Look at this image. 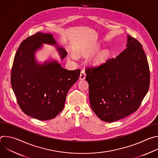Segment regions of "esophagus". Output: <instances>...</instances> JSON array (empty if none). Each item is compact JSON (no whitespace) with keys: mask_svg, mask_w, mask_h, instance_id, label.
I'll use <instances>...</instances> for the list:
<instances>
[{"mask_svg":"<svg viewBox=\"0 0 158 158\" xmlns=\"http://www.w3.org/2000/svg\"><path fill=\"white\" fill-rule=\"evenodd\" d=\"M85 76H86V74H85V73L84 72V71H81V74H80V77H79L80 79H81V80H84V79H85Z\"/></svg>","mask_w":158,"mask_h":158,"instance_id":"esophagus-1","label":"esophagus"}]
</instances>
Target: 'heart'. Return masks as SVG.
I'll list each match as a JSON object with an SVG mask.
<instances>
[{"label": "heart", "instance_id": "heart-1", "mask_svg": "<svg viewBox=\"0 0 158 158\" xmlns=\"http://www.w3.org/2000/svg\"><path fill=\"white\" fill-rule=\"evenodd\" d=\"M98 49H99V47L97 46H95V47H92V48L85 49H84V50H83L82 51V53L84 55H89V54H93V53L95 52ZM107 56V52L106 51H101L97 55V56L93 60V64L94 65L99 64L100 63H101L104 60H105V59H106ZM72 57L74 58V56H73Z\"/></svg>", "mask_w": 158, "mask_h": 158}]
</instances>
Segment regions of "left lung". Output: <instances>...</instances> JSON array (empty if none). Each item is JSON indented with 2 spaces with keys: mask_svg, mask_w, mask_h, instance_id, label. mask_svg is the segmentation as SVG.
Returning <instances> with one entry per match:
<instances>
[{
  "mask_svg": "<svg viewBox=\"0 0 158 158\" xmlns=\"http://www.w3.org/2000/svg\"><path fill=\"white\" fill-rule=\"evenodd\" d=\"M127 37V48L116 58L85 69L90 104L105 122L118 121L136 111L149 89V68L142 45Z\"/></svg>",
  "mask_w": 158,
  "mask_h": 158,
  "instance_id": "1",
  "label": "left lung"
}]
</instances>
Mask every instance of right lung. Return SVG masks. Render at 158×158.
Returning a JSON list of instances; mask_svg holds the SVG:
<instances>
[{
    "label": "right lung",
    "mask_w": 158,
    "mask_h": 158,
    "mask_svg": "<svg viewBox=\"0 0 158 158\" xmlns=\"http://www.w3.org/2000/svg\"><path fill=\"white\" fill-rule=\"evenodd\" d=\"M42 44L54 45L62 59L67 54L52 34L37 32L20 44L10 81L22 110L29 116L46 121L54 118L63 110L67 92L78 80L81 71L64 69L56 60L37 63L35 53Z\"/></svg>",
    "instance_id": "right-lung-1"
}]
</instances>
